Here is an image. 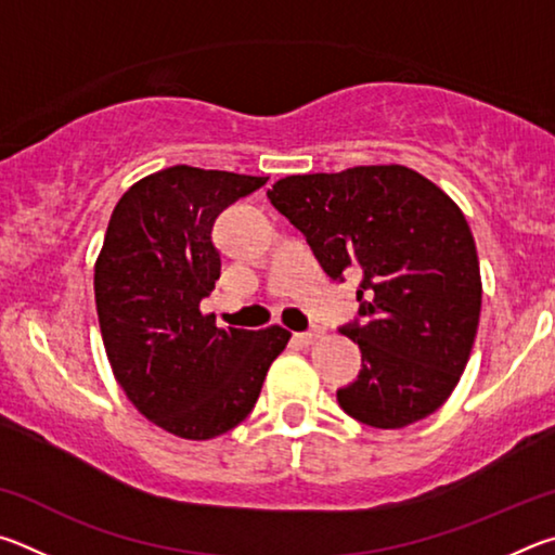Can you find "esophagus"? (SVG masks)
Instances as JSON below:
<instances>
[{
  "label": "esophagus",
  "instance_id": "obj_1",
  "mask_svg": "<svg viewBox=\"0 0 555 555\" xmlns=\"http://www.w3.org/2000/svg\"><path fill=\"white\" fill-rule=\"evenodd\" d=\"M321 337H323V331H311V333H296L294 340H296V345L308 347V345H313V343L321 340Z\"/></svg>",
  "mask_w": 555,
  "mask_h": 555
}]
</instances>
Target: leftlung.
<instances>
[{
  "mask_svg": "<svg viewBox=\"0 0 555 555\" xmlns=\"http://www.w3.org/2000/svg\"><path fill=\"white\" fill-rule=\"evenodd\" d=\"M267 195L327 276L360 279L364 323L343 327L362 352L357 379L337 389L347 416L387 430L443 406L482 306L475 240L455 201L399 164L286 176Z\"/></svg>",
  "mask_w": 555,
  "mask_h": 555,
  "instance_id": "1",
  "label": "left lung"
}]
</instances>
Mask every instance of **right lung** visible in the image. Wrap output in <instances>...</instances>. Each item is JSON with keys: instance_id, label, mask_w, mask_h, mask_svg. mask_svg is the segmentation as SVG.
<instances>
[{"instance_id": "1", "label": "right lung", "mask_w": 555, "mask_h": 555, "mask_svg": "<svg viewBox=\"0 0 555 555\" xmlns=\"http://www.w3.org/2000/svg\"><path fill=\"white\" fill-rule=\"evenodd\" d=\"M264 176L171 166L112 210L95 261V304L109 367L137 411L185 440H210L255 409L291 333L218 327L201 300L220 279L212 222Z\"/></svg>"}]
</instances>
